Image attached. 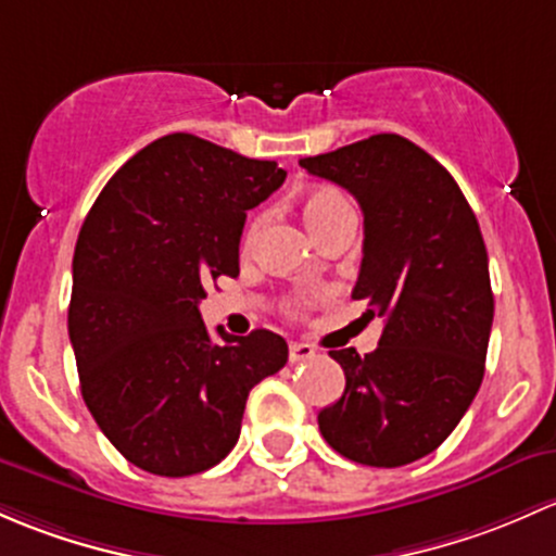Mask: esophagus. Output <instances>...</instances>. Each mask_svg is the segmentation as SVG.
Returning a JSON list of instances; mask_svg holds the SVG:
<instances>
[{"label":"esophagus","mask_w":556,"mask_h":556,"mask_svg":"<svg viewBox=\"0 0 556 556\" xmlns=\"http://www.w3.org/2000/svg\"><path fill=\"white\" fill-rule=\"evenodd\" d=\"M289 358H291V364L311 362V358H316V348H313L311 342H291Z\"/></svg>","instance_id":"34e87169"}]
</instances>
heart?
<instances>
[{
	"label": "heart",
	"mask_w": 556,
	"mask_h": 556,
	"mask_svg": "<svg viewBox=\"0 0 556 556\" xmlns=\"http://www.w3.org/2000/svg\"><path fill=\"white\" fill-rule=\"evenodd\" d=\"M351 208L345 200V194L331 190V187H320V190H311L302 198V216H305L307 227L313 232L320 230L326 222L334 219L340 211Z\"/></svg>",
	"instance_id": "heart-1"
}]
</instances>
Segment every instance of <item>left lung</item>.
<instances>
[{
	"label": "left lung",
	"instance_id": "1",
	"mask_svg": "<svg viewBox=\"0 0 556 556\" xmlns=\"http://www.w3.org/2000/svg\"><path fill=\"white\" fill-rule=\"evenodd\" d=\"M300 165L362 205L353 300L386 324L366 356L329 351L345 391L318 412V428L348 460L406 466L455 431L482 386L495 311L482 230L450 170L404 136L377 134Z\"/></svg>",
	"mask_w": 556,
	"mask_h": 556
}]
</instances>
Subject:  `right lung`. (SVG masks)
I'll return each mask as SVG.
<instances>
[{
  "label": "right lung",
  "mask_w": 556,
  "mask_h": 556,
  "mask_svg": "<svg viewBox=\"0 0 556 556\" xmlns=\"http://www.w3.org/2000/svg\"><path fill=\"white\" fill-rule=\"evenodd\" d=\"M276 160H251L192 134L136 152L85 216L72 262L68 340L90 415L125 460L192 477L230 455L249 391L289 345L256 329L222 342L200 300L236 278L245 211L283 185Z\"/></svg>",
  "instance_id": "add662e5"
}]
</instances>
